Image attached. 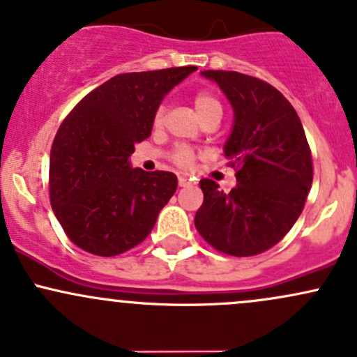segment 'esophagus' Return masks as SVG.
Segmentation results:
<instances>
[{"label": "esophagus", "mask_w": 357, "mask_h": 357, "mask_svg": "<svg viewBox=\"0 0 357 357\" xmlns=\"http://www.w3.org/2000/svg\"><path fill=\"white\" fill-rule=\"evenodd\" d=\"M194 180L190 177H187V175H178V185L180 187H187V185H192Z\"/></svg>", "instance_id": "34e87169"}]
</instances>
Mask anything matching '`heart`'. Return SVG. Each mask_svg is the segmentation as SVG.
<instances>
[{
  "label": "heart",
  "instance_id": "heart-1",
  "mask_svg": "<svg viewBox=\"0 0 357 357\" xmlns=\"http://www.w3.org/2000/svg\"><path fill=\"white\" fill-rule=\"evenodd\" d=\"M192 102L201 120H203L204 116L211 115V113H220V115H222V105H220V101L213 96V94L197 93L196 96H194ZM163 115H165V108L163 106H160V108L156 109V113H154V125L163 123ZM172 158H174V161L178 165V167L189 168L192 167L194 160H196V154L192 153V149L185 148V146H180V148L175 149L174 154H172Z\"/></svg>",
  "mask_w": 357,
  "mask_h": 357
}]
</instances>
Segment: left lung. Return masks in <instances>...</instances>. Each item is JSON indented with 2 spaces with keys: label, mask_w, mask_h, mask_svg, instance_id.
Instances as JSON below:
<instances>
[{
  "label": "left lung",
  "mask_w": 357,
  "mask_h": 357,
  "mask_svg": "<svg viewBox=\"0 0 357 357\" xmlns=\"http://www.w3.org/2000/svg\"><path fill=\"white\" fill-rule=\"evenodd\" d=\"M201 73L218 84L234 108L223 151L237 185L223 192L215 180H201L204 201L194 225L223 255H261L278 244L303 213L313 183L310 144L294 106L273 86L238 72Z\"/></svg>",
  "instance_id": "8db88e82"
}]
</instances>
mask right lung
I'll list each match as a JSON object with an SVG mask.
<instances>
[{"instance_id": "obj_1", "label": "right lung", "mask_w": 357, "mask_h": 357, "mask_svg": "<svg viewBox=\"0 0 357 357\" xmlns=\"http://www.w3.org/2000/svg\"><path fill=\"white\" fill-rule=\"evenodd\" d=\"M196 67L120 73L68 113L51 146L50 199L70 241L116 256L151 234L177 190L172 172L130 167L135 144L151 135L163 98Z\"/></svg>"}]
</instances>
